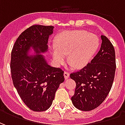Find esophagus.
<instances>
[{"label":"esophagus","instance_id":"34e87169","mask_svg":"<svg viewBox=\"0 0 125 125\" xmlns=\"http://www.w3.org/2000/svg\"><path fill=\"white\" fill-rule=\"evenodd\" d=\"M63 76H64V78H65V80H67L69 78V76H70V73H68V72H64Z\"/></svg>","mask_w":125,"mask_h":125}]
</instances>
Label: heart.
<instances>
[{
    "instance_id": "heart-1",
    "label": "heart",
    "mask_w": 125,
    "mask_h": 125,
    "mask_svg": "<svg viewBox=\"0 0 125 125\" xmlns=\"http://www.w3.org/2000/svg\"><path fill=\"white\" fill-rule=\"evenodd\" d=\"M98 36L86 31H69L62 33L51 49L53 60L57 65L68 62L73 68L79 69L86 65L98 49Z\"/></svg>"
}]
</instances>
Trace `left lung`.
Segmentation results:
<instances>
[{
    "label": "left lung",
    "mask_w": 125,
    "mask_h": 125,
    "mask_svg": "<svg viewBox=\"0 0 125 125\" xmlns=\"http://www.w3.org/2000/svg\"><path fill=\"white\" fill-rule=\"evenodd\" d=\"M100 49L86 66L70 73L76 87L71 98L74 106L83 111L96 108L104 102L113 86L116 70L115 52L113 44L101 35Z\"/></svg>",
    "instance_id": "left-lung-1"
}]
</instances>
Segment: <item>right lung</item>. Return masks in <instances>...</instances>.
<instances>
[{
  "label": "right lung",
  "mask_w": 125,
  "mask_h": 125,
  "mask_svg": "<svg viewBox=\"0 0 125 125\" xmlns=\"http://www.w3.org/2000/svg\"><path fill=\"white\" fill-rule=\"evenodd\" d=\"M53 28V26H31L19 36L11 52L13 85L26 106L35 112L45 111L51 106L56 90L64 81L61 68L48 65L41 55H27L31 47L37 53L47 52L49 36Z\"/></svg>",
  "instance_id": "obj_1"
}]
</instances>
